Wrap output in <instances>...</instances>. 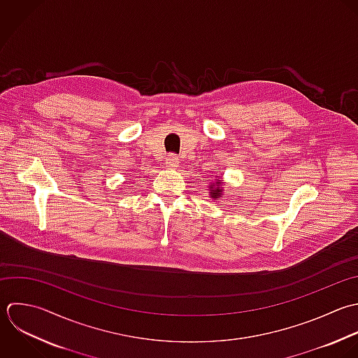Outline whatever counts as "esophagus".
Listing matches in <instances>:
<instances>
[{
	"label": "esophagus",
	"mask_w": 358,
	"mask_h": 358,
	"mask_svg": "<svg viewBox=\"0 0 358 358\" xmlns=\"http://www.w3.org/2000/svg\"><path fill=\"white\" fill-rule=\"evenodd\" d=\"M180 166V159L176 155H169L166 159V167L170 170H176Z\"/></svg>",
	"instance_id": "34e87169"
}]
</instances>
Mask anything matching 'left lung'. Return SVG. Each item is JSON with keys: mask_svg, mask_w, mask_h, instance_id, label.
<instances>
[{"mask_svg": "<svg viewBox=\"0 0 358 358\" xmlns=\"http://www.w3.org/2000/svg\"><path fill=\"white\" fill-rule=\"evenodd\" d=\"M210 189V196L213 198V199H217L219 196H222V192H223V189H222V181L220 180H217L215 184H210V187H209Z\"/></svg>", "mask_w": 358, "mask_h": 358, "instance_id": "1", "label": "left lung"}]
</instances>
